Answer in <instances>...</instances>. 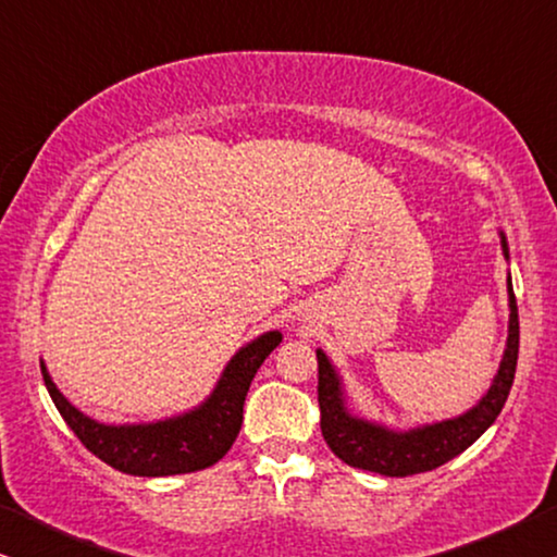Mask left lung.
Wrapping results in <instances>:
<instances>
[{
	"label": "left lung",
	"instance_id": "8db88e82",
	"mask_svg": "<svg viewBox=\"0 0 557 557\" xmlns=\"http://www.w3.org/2000/svg\"><path fill=\"white\" fill-rule=\"evenodd\" d=\"M502 248L507 256V243L502 238ZM509 288V337L507 349L502 357L499 372L494 383L479 406L469 413L451 421L423 425L406 433L387 431L383 425L368 423L362 418L347 413L345 400H342V385L334 368L326 360L322 349H317L319 362V410H322V436L334 456L349 463L355 469L375 471L383 476H413L423 474L451 461L454 456L474 444L490 425L497 421V416L505 408L509 387L515 383L517 352H520V317H517V301L512 292V281H507Z\"/></svg>",
	"mask_w": 557,
	"mask_h": 557
}]
</instances>
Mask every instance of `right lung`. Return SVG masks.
<instances>
[{"label":"right lung","mask_w":557,"mask_h":557,"mask_svg":"<svg viewBox=\"0 0 557 557\" xmlns=\"http://www.w3.org/2000/svg\"><path fill=\"white\" fill-rule=\"evenodd\" d=\"M281 332H265L233 357L208 400L197 410L147 425H103L71 406L42 364V380L60 416L81 444L109 467L134 476H170L208 469L231 451L243 423L250 380L278 347Z\"/></svg>","instance_id":"right-lung-1"}]
</instances>
